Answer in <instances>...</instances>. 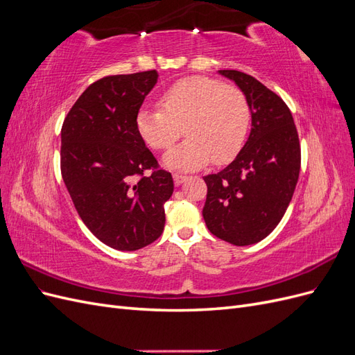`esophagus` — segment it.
<instances>
[{"label": "esophagus", "instance_id": "1", "mask_svg": "<svg viewBox=\"0 0 355 355\" xmlns=\"http://www.w3.org/2000/svg\"><path fill=\"white\" fill-rule=\"evenodd\" d=\"M173 179H175V185H176V187H179V185L184 184V182H185L188 178H187V176H184V175H178V173H175V175H173Z\"/></svg>", "mask_w": 355, "mask_h": 355}]
</instances>
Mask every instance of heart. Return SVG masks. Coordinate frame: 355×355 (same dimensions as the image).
<instances>
[{
    "mask_svg": "<svg viewBox=\"0 0 355 355\" xmlns=\"http://www.w3.org/2000/svg\"><path fill=\"white\" fill-rule=\"evenodd\" d=\"M159 108H142L136 114V130L157 151L168 149L182 135L187 141L168 151L167 168L192 171L225 164L237 155L249 135L252 111L244 92L209 77H188L159 96Z\"/></svg>",
    "mask_w": 355,
    "mask_h": 355,
    "instance_id": "b5f03b06",
    "label": "heart"
}]
</instances>
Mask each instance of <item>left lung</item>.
<instances>
[{
	"mask_svg": "<svg viewBox=\"0 0 355 355\" xmlns=\"http://www.w3.org/2000/svg\"><path fill=\"white\" fill-rule=\"evenodd\" d=\"M219 73L247 96L252 130L230 166L202 178L207 184L202 218L218 239L250 245L274 231L292 201L300 145L292 112L280 96L252 75L234 69Z\"/></svg>",
	"mask_w": 355,
	"mask_h": 355,
	"instance_id": "8db88e82",
	"label": "left lung"
}]
</instances>
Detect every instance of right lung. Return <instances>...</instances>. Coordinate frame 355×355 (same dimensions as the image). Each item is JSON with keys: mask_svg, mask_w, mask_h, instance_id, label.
Listing matches in <instances>:
<instances>
[{"mask_svg": "<svg viewBox=\"0 0 355 355\" xmlns=\"http://www.w3.org/2000/svg\"><path fill=\"white\" fill-rule=\"evenodd\" d=\"M157 80L154 69L96 81L62 125L60 168L73 206L96 239L121 252L159 237L173 194V178L158 168L136 130V114Z\"/></svg>", "mask_w": 355, "mask_h": 355, "instance_id": "add662e5", "label": "right lung"}]
</instances>
